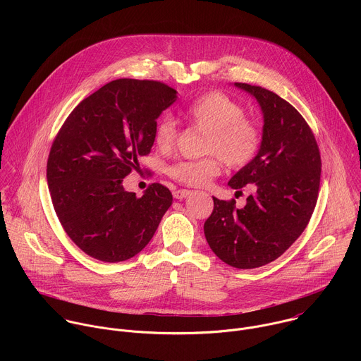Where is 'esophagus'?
Listing matches in <instances>:
<instances>
[{
  "label": "esophagus",
  "instance_id": "esophagus-1",
  "mask_svg": "<svg viewBox=\"0 0 361 361\" xmlns=\"http://www.w3.org/2000/svg\"><path fill=\"white\" fill-rule=\"evenodd\" d=\"M191 194H192V191H190V190H176V191L173 192L174 198H177V200L187 198V197H188V195H191Z\"/></svg>",
  "mask_w": 361,
  "mask_h": 361
}]
</instances>
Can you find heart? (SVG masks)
Instances as JSON below:
<instances>
[{
    "mask_svg": "<svg viewBox=\"0 0 361 361\" xmlns=\"http://www.w3.org/2000/svg\"><path fill=\"white\" fill-rule=\"evenodd\" d=\"M184 117L202 130V152L209 156L195 160H180L169 167V176L176 181L201 187L221 170L220 157L228 167L240 169L248 164L260 149L262 135L254 123L244 118V109L223 92L212 91L194 99L184 110ZM178 137L174 118L164 116L154 131V141L161 149H170Z\"/></svg>",
    "mask_w": 361,
    "mask_h": 361,
    "instance_id": "heart-1",
    "label": "heart"
}]
</instances>
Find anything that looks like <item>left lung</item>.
<instances>
[{"mask_svg": "<svg viewBox=\"0 0 361 361\" xmlns=\"http://www.w3.org/2000/svg\"><path fill=\"white\" fill-rule=\"evenodd\" d=\"M234 85L263 113L259 152L228 181L234 190L248 184L252 194L243 209L213 197L204 234L220 260L245 270L274 262L301 235L317 202L322 160L310 127L290 102L262 87Z\"/></svg>", "mask_w": 361, "mask_h": 361, "instance_id": "obj_1", "label": "left lung"}]
</instances>
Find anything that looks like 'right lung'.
Wrapping results in <instances>:
<instances>
[{
    "label": "right lung",
    "instance_id": "obj_1",
    "mask_svg": "<svg viewBox=\"0 0 361 361\" xmlns=\"http://www.w3.org/2000/svg\"><path fill=\"white\" fill-rule=\"evenodd\" d=\"M176 99L159 81L114 80L84 98L59 131L47 163L51 200L68 237L92 259H131L170 209L163 184L137 198L123 178L149 152L157 118Z\"/></svg>",
    "mask_w": 361,
    "mask_h": 361
}]
</instances>
